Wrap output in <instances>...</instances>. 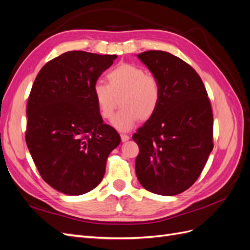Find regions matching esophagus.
Instances as JSON below:
<instances>
[{"label": "esophagus", "instance_id": "esophagus-1", "mask_svg": "<svg viewBox=\"0 0 250 250\" xmlns=\"http://www.w3.org/2000/svg\"><path fill=\"white\" fill-rule=\"evenodd\" d=\"M130 139V137L129 135H127V134H121V140H122V142H126V141H128Z\"/></svg>", "mask_w": 250, "mask_h": 250}]
</instances>
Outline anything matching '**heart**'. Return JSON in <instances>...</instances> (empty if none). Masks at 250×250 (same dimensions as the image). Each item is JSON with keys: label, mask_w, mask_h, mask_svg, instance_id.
<instances>
[{"label": "heart", "mask_w": 250, "mask_h": 250, "mask_svg": "<svg viewBox=\"0 0 250 250\" xmlns=\"http://www.w3.org/2000/svg\"><path fill=\"white\" fill-rule=\"evenodd\" d=\"M107 84L98 81L93 86L95 102L103 119L113 115L118 99L122 107L111 120L113 127L128 131L138 121L152 118L161 103L162 89L158 79L146 74L142 66L121 63L107 74Z\"/></svg>", "instance_id": "b5f03b06"}]
</instances>
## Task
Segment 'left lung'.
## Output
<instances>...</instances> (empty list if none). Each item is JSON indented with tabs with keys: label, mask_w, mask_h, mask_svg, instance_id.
<instances>
[{
	"label": "left lung",
	"mask_w": 250,
	"mask_h": 250,
	"mask_svg": "<svg viewBox=\"0 0 250 250\" xmlns=\"http://www.w3.org/2000/svg\"><path fill=\"white\" fill-rule=\"evenodd\" d=\"M160 81L161 103L132 135L140 148L135 173L147 191L173 196L188 190L213 150V111L199 75L164 51L138 55Z\"/></svg>",
	"instance_id": "1"
}]
</instances>
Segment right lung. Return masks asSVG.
<instances>
[{"mask_svg":"<svg viewBox=\"0 0 250 250\" xmlns=\"http://www.w3.org/2000/svg\"><path fill=\"white\" fill-rule=\"evenodd\" d=\"M117 55L70 51L44 64L27 103L26 143L41 176L58 192L82 195L105 174L121 142L103 123L93 86Z\"/></svg>","mask_w":250,"mask_h":250,"instance_id":"obj_1","label":"right lung"}]
</instances>
